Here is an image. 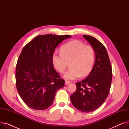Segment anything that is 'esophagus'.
I'll list each match as a JSON object with an SVG mask.
<instances>
[{
  "mask_svg": "<svg viewBox=\"0 0 129 129\" xmlns=\"http://www.w3.org/2000/svg\"><path fill=\"white\" fill-rule=\"evenodd\" d=\"M70 83V82H69V81H68V80H65V85H69Z\"/></svg>",
  "mask_w": 129,
  "mask_h": 129,
  "instance_id": "34e87169",
  "label": "esophagus"
}]
</instances>
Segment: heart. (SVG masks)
Here are the masks:
<instances>
[{
	"instance_id": "heart-1",
	"label": "heart",
	"mask_w": 129,
	"mask_h": 129,
	"mask_svg": "<svg viewBox=\"0 0 129 129\" xmlns=\"http://www.w3.org/2000/svg\"><path fill=\"white\" fill-rule=\"evenodd\" d=\"M60 53H54L52 62L55 69L63 73L70 63V69L64 75L66 79L74 80L88 75L93 66L95 54L93 47L78 40L72 41L61 47Z\"/></svg>"
}]
</instances>
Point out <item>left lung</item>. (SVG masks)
I'll list each match as a JSON object with an SVG mask.
<instances>
[{"mask_svg": "<svg viewBox=\"0 0 129 129\" xmlns=\"http://www.w3.org/2000/svg\"><path fill=\"white\" fill-rule=\"evenodd\" d=\"M93 47L95 62L89 75L76 83V90L71 96L73 105L83 112L99 108L109 94L112 81V67L105 46L93 37L84 35Z\"/></svg>", "mask_w": 129, "mask_h": 129, "instance_id": "1", "label": "left lung"}]
</instances>
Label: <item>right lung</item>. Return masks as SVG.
<instances>
[{"label": "right lung", "mask_w": 129, "mask_h": 129, "mask_svg": "<svg viewBox=\"0 0 129 129\" xmlns=\"http://www.w3.org/2000/svg\"><path fill=\"white\" fill-rule=\"evenodd\" d=\"M70 35H40L23 48L16 65L17 90L24 103L42 110L52 104L57 91L64 86L54 69L52 56L56 46Z\"/></svg>", "instance_id": "1"}]
</instances>
